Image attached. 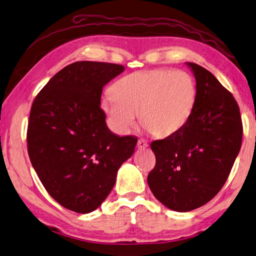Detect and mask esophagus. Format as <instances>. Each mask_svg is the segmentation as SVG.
Returning a JSON list of instances; mask_svg holds the SVG:
<instances>
[{"label":"esophagus","instance_id":"1","mask_svg":"<svg viewBox=\"0 0 256 256\" xmlns=\"http://www.w3.org/2000/svg\"><path fill=\"white\" fill-rule=\"evenodd\" d=\"M137 146L139 149H144L148 147V144L146 140H144V139H139L138 142H137Z\"/></svg>","mask_w":256,"mask_h":256}]
</instances>
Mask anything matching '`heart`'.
<instances>
[{"label": "heart", "instance_id": "heart-1", "mask_svg": "<svg viewBox=\"0 0 256 256\" xmlns=\"http://www.w3.org/2000/svg\"><path fill=\"white\" fill-rule=\"evenodd\" d=\"M195 81L182 70L137 71L120 78L112 94L104 96L101 109L116 132L126 134L137 124L154 136L168 137L185 126L194 112Z\"/></svg>", "mask_w": 256, "mask_h": 256}]
</instances>
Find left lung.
I'll use <instances>...</instances> for the list:
<instances>
[{"instance_id":"8db88e82","label":"left lung","mask_w":256,"mask_h":256,"mask_svg":"<svg viewBox=\"0 0 256 256\" xmlns=\"http://www.w3.org/2000/svg\"><path fill=\"white\" fill-rule=\"evenodd\" d=\"M196 80L194 112L180 132L152 142L156 166L147 177L167 208L190 212L205 205L225 184L242 144V119L232 94L206 70L186 62Z\"/></svg>"}]
</instances>
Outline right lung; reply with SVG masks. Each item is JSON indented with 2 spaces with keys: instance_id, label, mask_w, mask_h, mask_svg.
I'll use <instances>...</instances> for the list:
<instances>
[{
  "instance_id": "obj_1",
  "label": "right lung",
  "mask_w": 256,
  "mask_h": 256,
  "mask_svg": "<svg viewBox=\"0 0 256 256\" xmlns=\"http://www.w3.org/2000/svg\"><path fill=\"white\" fill-rule=\"evenodd\" d=\"M124 66L78 61L53 76L33 101L28 152L46 192L76 213L97 210L137 137L114 134L100 108L102 88Z\"/></svg>"
}]
</instances>
